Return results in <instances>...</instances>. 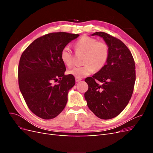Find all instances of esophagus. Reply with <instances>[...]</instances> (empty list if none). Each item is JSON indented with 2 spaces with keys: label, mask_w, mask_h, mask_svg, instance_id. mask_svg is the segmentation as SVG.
Returning <instances> with one entry per match:
<instances>
[{
  "label": "esophagus",
  "mask_w": 153,
  "mask_h": 153,
  "mask_svg": "<svg viewBox=\"0 0 153 153\" xmlns=\"http://www.w3.org/2000/svg\"><path fill=\"white\" fill-rule=\"evenodd\" d=\"M82 78H75V81L76 82H80V80H82Z\"/></svg>",
  "instance_id": "34e87169"
}]
</instances>
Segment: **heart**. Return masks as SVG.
<instances>
[{"instance_id":"heart-1","label":"heart","mask_w":153,"mask_h":153,"mask_svg":"<svg viewBox=\"0 0 153 153\" xmlns=\"http://www.w3.org/2000/svg\"><path fill=\"white\" fill-rule=\"evenodd\" d=\"M77 52H84L83 64L81 66H75L68 71L69 75L75 78H82L90 75L96 70L102 68L107 61L109 50L108 45L103 41H97L89 36H83L75 43ZM61 59L68 67L73 64V55L68 47L62 48L61 52Z\"/></svg>"}]
</instances>
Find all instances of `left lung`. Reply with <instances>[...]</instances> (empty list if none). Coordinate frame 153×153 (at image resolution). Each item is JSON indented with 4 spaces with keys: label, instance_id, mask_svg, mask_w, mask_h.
Instances as JSON below:
<instances>
[{
    "label": "left lung",
    "instance_id": "obj_1",
    "mask_svg": "<svg viewBox=\"0 0 153 153\" xmlns=\"http://www.w3.org/2000/svg\"><path fill=\"white\" fill-rule=\"evenodd\" d=\"M91 36L103 39L109 54L105 65L92 77L85 78L89 89L84 97L88 107L97 117L110 119L117 116L131 99L135 82V61L121 40L103 32Z\"/></svg>",
    "mask_w": 153,
    "mask_h": 153
}]
</instances>
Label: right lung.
Instances as JSON below:
<instances>
[{"label":"right lung","mask_w":153,"mask_h":153,"mask_svg":"<svg viewBox=\"0 0 153 153\" xmlns=\"http://www.w3.org/2000/svg\"><path fill=\"white\" fill-rule=\"evenodd\" d=\"M78 34L52 32L36 39L22 53L18 66L20 90L29 108L43 119L57 117L65 107L75 77L65 75L64 47ZM59 80L56 85L51 82Z\"/></svg>","instance_id":"1"}]
</instances>
